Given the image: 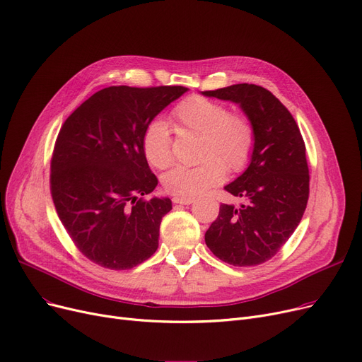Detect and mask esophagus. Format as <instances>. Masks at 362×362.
<instances>
[{
  "mask_svg": "<svg viewBox=\"0 0 362 362\" xmlns=\"http://www.w3.org/2000/svg\"><path fill=\"white\" fill-rule=\"evenodd\" d=\"M173 202L183 204V206H189V204L194 202V198H191V197H173Z\"/></svg>",
  "mask_w": 362,
  "mask_h": 362,
  "instance_id": "obj_1",
  "label": "esophagus"
}]
</instances>
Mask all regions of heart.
<instances>
[{
    "instance_id": "b5f03b06",
    "label": "heart",
    "mask_w": 362,
    "mask_h": 362,
    "mask_svg": "<svg viewBox=\"0 0 362 362\" xmlns=\"http://www.w3.org/2000/svg\"><path fill=\"white\" fill-rule=\"evenodd\" d=\"M179 130L201 137L198 165H177L163 176L170 194L195 197L218 185L226 170L240 171L250 160L255 146V129L251 122L229 107L199 96L183 100L173 112ZM142 149L155 168H167L173 163L171 136L164 119H153L142 136Z\"/></svg>"
}]
</instances>
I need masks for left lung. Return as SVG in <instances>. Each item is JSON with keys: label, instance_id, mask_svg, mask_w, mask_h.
<instances>
[{"label": "left lung", "instance_id": "left-lung-1", "mask_svg": "<svg viewBox=\"0 0 362 362\" xmlns=\"http://www.w3.org/2000/svg\"><path fill=\"white\" fill-rule=\"evenodd\" d=\"M204 96L240 105L255 129L250 164L225 189L243 204H222L206 232L211 253L233 266L274 257L303 217L309 198L306 148L293 115L256 84H233Z\"/></svg>", "mask_w": 362, "mask_h": 362}]
</instances>
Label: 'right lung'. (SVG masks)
Instances as JSON below:
<instances>
[{"label":"right lung","mask_w":362,"mask_h":362,"mask_svg":"<svg viewBox=\"0 0 362 362\" xmlns=\"http://www.w3.org/2000/svg\"><path fill=\"white\" fill-rule=\"evenodd\" d=\"M187 88L112 86L94 93L59 132L50 173L57 216L81 253L125 271L158 248L170 198H151L158 179L142 149L148 124Z\"/></svg>","instance_id":"right-lung-1"}]
</instances>
